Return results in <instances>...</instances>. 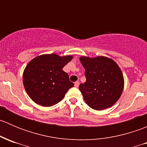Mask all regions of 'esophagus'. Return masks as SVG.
Instances as JSON below:
<instances>
[{"label": "esophagus", "mask_w": 147, "mask_h": 147, "mask_svg": "<svg viewBox=\"0 0 147 147\" xmlns=\"http://www.w3.org/2000/svg\"><path fill=\"white\" fill-rule=\"evenodd\" d=\"M79 82H78V81H77V82H75V87H78V86H79Z\"/></svg>", "instance_id": "34e87169"}]
</instances>
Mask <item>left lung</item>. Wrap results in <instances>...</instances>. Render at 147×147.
Here are the masks:
<instances>
[{"label":"left lung","mask_w":147,"mask_h":147,"mask_svg":"<svg viewBox=\"0 0 147 147\" xmlns=\"http://www.w3.org/2000/svg\"><path fill=\"white\" fill-rule=\"evenodd\" d=\"M80 60L85 69L86 82L80 84L79 88L87 105L99 111L113 106L121 97L124 86L119 65L105 56H81Z\"/></svg>","instance_id":"obj_1"}]
</instances>
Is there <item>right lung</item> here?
<instances>
[{
    "label": "right lung",
    "mask_w": 147,
    "mask_h": 147,
    "mask_svg": "<svg viewBox=\"0 0 147 147\" xmlns=\"http://www.w3.org/2000/svg\"><path fill=\"white\" fill-rule=\"evenodd\" d=\"M73 58L72 55L45 54L37 56L26 65L23 73L25 90L38 105L51 107L64 98L74 84L63 70Z\"/></svg>",
    "instance_id": "add662e5"
}]
</instances>
